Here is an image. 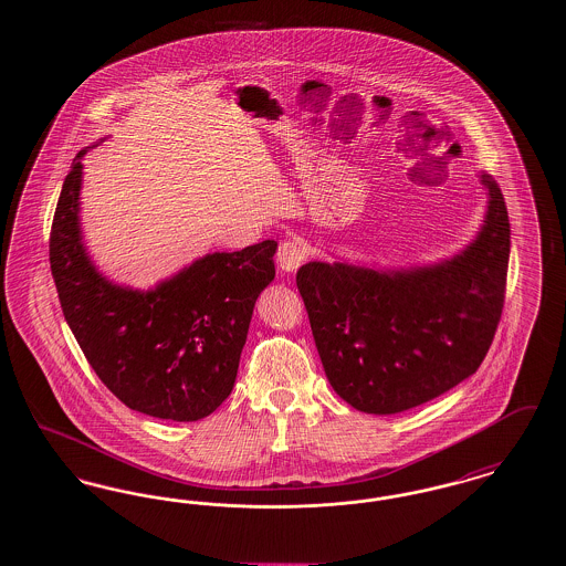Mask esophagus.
I'll return each instance as SVG.
<instances>
[{
	"label": "esophagus",
	"instance_id": "34e87169",
	"mask_svg": "<svg viewBox=\"0 0 566 566\" xmlns=\"http://www.w3.org/2000/svg\"><path fill=\"white\" fill-rule=\"evenodd\" d=\"M307 259V248L298 240H286L277 248V268L286 273H293Z\"/></svg>",
	"mask_w": 566,
	"mask_h": 566
}]
</instances>
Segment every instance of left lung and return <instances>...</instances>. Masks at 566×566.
I'll return each instance as SVG.
<instances>
[{
    "label": "left lung",
    "instance_id": "left-lung-1",
    "mask_svg": "<svg viewBox=\"0 0 566 566\" xmlns=\"http://www.w3.org/2000/svg\"><path fill=\"white\" fill-rule=\"evenodd\" d=\"M488 189L484 227L450 261L401 271L307 263L296 271L324 374L354 409L399 413L473 376L505 303L510 216Z\"/></svg>",
    "mask_w": 566,
    "mask_h": 566
}]
</instances>
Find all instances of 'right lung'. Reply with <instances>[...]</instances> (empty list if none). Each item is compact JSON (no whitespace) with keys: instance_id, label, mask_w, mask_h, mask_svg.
<instances>
[{"instance_id":"obj_1","label":"right lung","mask_w":566,"mask_h":566,"mask_svg":"<svg viewBox=\"0 0 566 566\" xmlns=\"http://www.w3.org/2000/svg\"><path fill=\"white\" fill-rule=\"evenodd\" d=\"M84 153L65 176L49 243L63 316L116 399L161 420H201L233 390L254 303L275 277L277 243L208 254L153 291L112 284L82 245Z\"/></svg>"}]
</instances>
